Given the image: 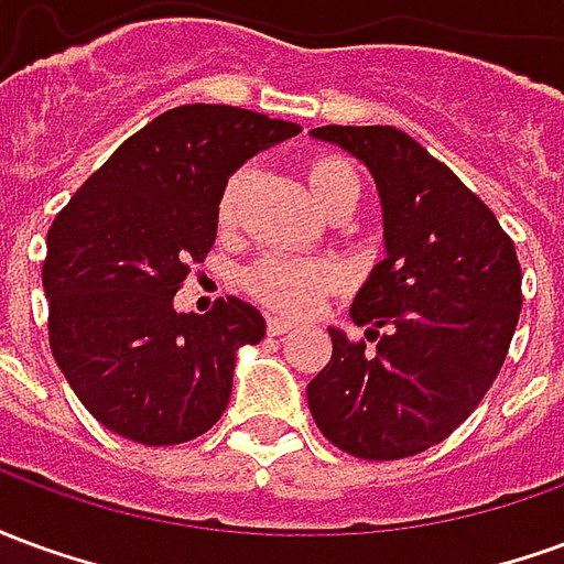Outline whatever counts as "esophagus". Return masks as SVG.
Wrapping results in <instances>:
<instances>
[{"mask_svg": "<svg viewBox=\"0 0 564 564\" xmlns=\"http://www.w3.org/2000/svg\"><path fill=\"white\" fill-rule=\"evenodd\" d=\"M269 335H286V332L293 329V323L290 319H283V317H269Z\"/></svg>", "mask_w": 564, "mask_h": 564, "instance_id": "1", "label": "esophagus"}]
</instances>
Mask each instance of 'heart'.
<instances>
[{
	"label": "heart",
	"instance_id": "b5f03b06",
	"mask_svg": "<svg viewBox=\"0 0 564 564\" xmlns=\"http://www.w3.org/2000/svg\"><path fill=\"white\" fill-rule=\"evenodd\" d=\"M307 186H311V196L317 198L319 208L326 210L350 186H359V181H356L354 169L344 160H338V156H319V160L307 165ZM245 189L247 172L241 169L223 186L220 205H217L220 226H232ZM338 278H341V271L329 259L278 257V253L257 259L245 271L247 290L257 295L259 302L278 307V311H286V314H305V311H311L338 283Z\"/></svg>",
	"mask_w": 564,
	"mask_h": 564
}]
</instances>
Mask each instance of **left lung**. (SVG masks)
I'll use <instances>...</instances> for the list:
<instances>
[{
	"mask_svg": "<svg viewBox=\"0 0 564 564\" xmlns=\"http://www.w3.org/2000/svg\"><path fill=\"white\" fill-rule=\"evenodd\" d=\"M378 184L387 257L350 305L354 344L332 329V359L307 408L335 447L404 459L468 420L501 371L522 307L520 259L496 214L395 127H319Z\"/></svg>",
	"mask_w": 564,
	"mask_h": 564,
	"instance_id": "obj_1",
	"label": "left lung"
}]
</instances>
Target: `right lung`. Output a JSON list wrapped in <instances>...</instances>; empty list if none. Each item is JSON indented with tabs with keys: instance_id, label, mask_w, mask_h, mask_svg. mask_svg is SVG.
Returning <instances> with one entry per match:
<instances>
[{
	"instance_id": "obj_1",
	"label": "right lung",
	"mask_w": 564,
	"mask_h": 564,
	"mask_svg": "<svg viewBox=\"0 0 564 564\" xmlns=\"http://www.w3.org/2000/svg\"><path fill=\"white\" fill-rule=\"evenodd\" d=\"M299 123L181 105L127 139L47 232L42 281L56 366L105 429L148 447L205 435L229 404L238 350L265 319L241 299L205 317L174 293L217 238L226 181Z\"/></svg>"
}]
</instances>
